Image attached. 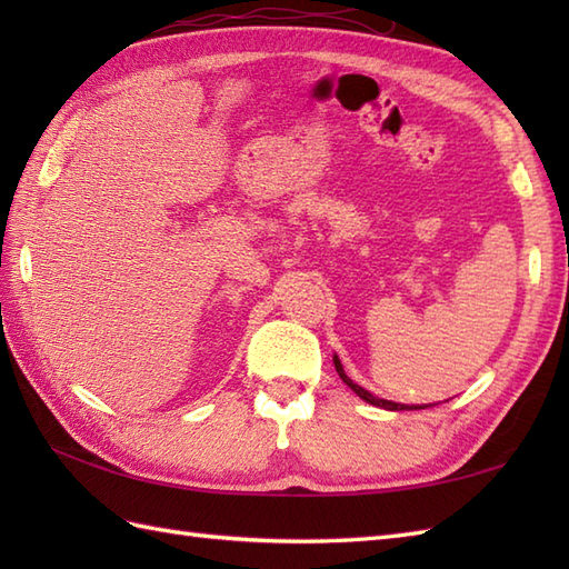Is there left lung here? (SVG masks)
<instances>
[{
	"mask_svg": "<svg viewBox=\"0 0 569 569\" xmlns=\"http://www.w3.org/2000/svg\"><path fill=\"white\" fill-rule=\"evenodd\" d=\"M332 361H335V369H337V373H340V379L349 386V389H352L361 401H367V403H371V406H379V408H386V410H420V408H428V406H403V403H393V401H386V398H379V396H373V393H369L367 389H361L359 383H355L352 379L347 377L345 373V367H342V361H340V357H332Z\"/></svg>",
	"mask_w": 569,
	"mask_h": 569,
	"instance_id": "1",
	"label": "left lung"
}]
</instances>
